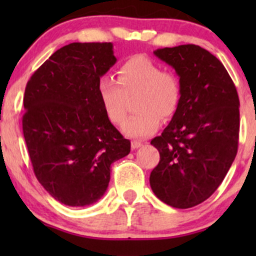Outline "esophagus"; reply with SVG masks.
<instances>
[{"label": "esophagus", "mask_w": 256, "mask_h": 256, "mask_svg": "<svg viewBox=\"0 0 256 256\" xmlns=\"http://www.w3.org/2000/svg\"><path fill=\"white\" fill-rule=\"evenodd\" d=\"M142 146H143V143L140 142V140H132L131 142L132 149H138V148H140Z\"/></svg>", "instance_id": "1"}]
</instances>
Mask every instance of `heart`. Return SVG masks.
Returning <instances> with one entry per match:
<instances>
[{"instance_id":"1","label":"heart","mask_w":256,"mask_h":256,"mask_svg":"<svg viewBox=\"0 0 256 256\" xmlns=\"http://www.w3.org/2000/svg\"><path fill=\"white\" fill-rule=\"evenodd\" d=\"M118 79L104 77L98 83L102 107L113 124L124 122L128 98L134 95L138 110L122 125L126 136L146 137L160 124V118H171L180 102V84L177 76L161 70L156 62L146 56H132L118 68Z\"/></svg>"}]
</instances>
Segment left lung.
Returning a JSON list of instances; mask_svg holds the SVG:
<instances>
[{"label":"left lung","instance_id":"obj_1","mask_svg":"<svg viewBox=\"0 0 256 256\" xmlns=\"http://www.w3.org/2000/svg\"><path fill=\"white\" fill-rule=\"evenodd\" d=\"M173 67L180 102L171 122L152 144L160 152L150 173L152 192L174 208H192L224 180L238 148L240 100L224 64L195 44L156 49Z\"/></svg>","mask_w":256,"mask_h":256}]
</instances>
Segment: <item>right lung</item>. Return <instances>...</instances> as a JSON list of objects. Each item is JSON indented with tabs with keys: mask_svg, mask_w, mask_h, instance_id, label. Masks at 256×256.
I'll use <instances>...</instances> for the list:
<instances>
[{
	"mask_svg": "<svg viewBox=\"0 0 256 256\" xmlns=\"http://www.w3.org/2000/svg\"><path fill=\"white\" fill-rule=\"evenodd\" d=\"M116 62L112 43H71L26 85L22 131L34 174L66 206L98 201L110 165L130 152V140L107 118L98 95L100 79Z\"/></svg>",
	"mask_w": 256,
	"mask_h": 256,
	"instance_id": "right-lung-1",
	"label": "right lung"
}]
</instances>
